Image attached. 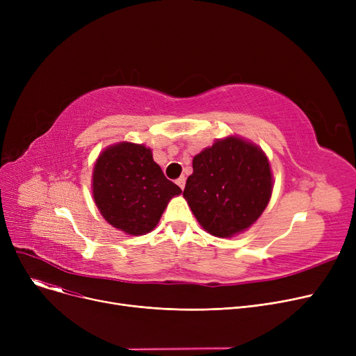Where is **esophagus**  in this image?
Returning <instances> with one entry per match:
<instances>
[{
  "mask_svg": "<svg viewBox=\"0 0 356 356\" xmlns=\"http://www.w3.org/2000/svg\"><path fill=\"white\" fill-rule=\"evenodd\" d=\"M176 183L179 184L180 189H184V184H186V177L184 176H180L179 179H176Z\"/></svg>",
  "mask_w": 356,
  "mask_h": 356,
  "instance_id": "obj_1",
  "label": "esophagus"
}]
</instances>
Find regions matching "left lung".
<instances>
[{
  "instance_id": "8db88e82",
  "label": "left lung",
  "mask_w": 356,
  "mask_h": 356,
  "mask_svg": "<svg viewBox=\"0 0 356 356\" xmlns=\"http://www.w3.org/2000/svg\"><path fill=\"white\" fill-rule=\"evenodd\" d=\"M271 191L266 154L251 143L228 137L195 156L183 196L204 231L228 238L252 225L267 208Z\"/></svg>"
}]
</instances>
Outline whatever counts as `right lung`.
<instances>
[{
	"mask_svg": "<svg viewBox=\"0 0 356 356\" xmlns=\"http://www.w3.org/2000/svg\"><path fill=\"white\" fill-rule=\"evenodd\" d=\"M92 186L102 216L129 235L153 231L168 200L181 193L153 160L152 149L133 143L105 149L93 168Z\"/></svg>",
	"mask_w": 356,
	"mask_h": 356,
	"instance_id": "right-lung-1",
	"label": "right lung"
}]
</instances>
